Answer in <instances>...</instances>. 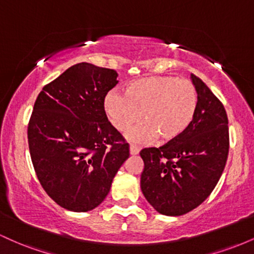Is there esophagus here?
Instances as JSON below:
<instances>
[{
	"mask_svg": "<svg viewBox=\"0 0 254 254\" xmlns=\"http://www.w3.org/2000/svg\"><path fill=\"white\" fill-rule=\"evenodd\" d=\"M139 153V147L135 144H130V154L131 155H137Z\"/></svg>",
	"mask_w": 254,
	"mask_h": 254,
	"instance_id": "obj_1",
	"label": "esophagus"
}]
</instances>
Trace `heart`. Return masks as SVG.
Returning <instances> with one entry per match:
<instances>
[{
    "label": "heart",
    "instance_id": "heart-1",
    "mask_svg": "<svg viewBox=\"0 0 254 254\" xmlns=\"http://www.w3.org/2000/svg\"><path fill=\"white\" fill-rule=\"evenodd\" d=\"M198 94L188 80L173 76H149L127 83L124 97L111 92L104 101L110 123L124 132L139 119L141 127L131 130V141L149 142L157 136L161 142L177 139L190 127L196 117Z\"/></svg>",
    "mask_w": 254,
    "mask_h": 254
}]
</instances>
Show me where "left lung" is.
<instances>
[{
  "label": "left lung",
  "mask_w": 254,
  "mask_h": 254,
  "mask_svg": "<svg viewBox=\"0 0 254 254\" xmlns=\"http://www.w3.org/2000/svg\"><path fill=\"white\" fill-rule=\"evenodd\" d=\"M191 77L198 107L190 127L174 141L139 151L144 162L142 192L157 212L167 216H180L202 204L220 180L228 157L223 104L199 77Z\"/></svg>",
  "instance_id": "8db88e82"
}]
</instances>
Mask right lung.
<instances>
[{
	"mask_svg": "<svg viewBox=\"0 0 254 254\" xmlns=\"http://www.w3.org/2000/svg\"><path fill=\"white\" fill-rule=\"evenodd\" d=\"M117 76L113 69L77 63L45 84L34 103L27 127L32 164L44 190L64 209L97 208L130 155L104 109Z\"/></svg>",
	"mask_w": 254,
	"mask_h": 254,
	"instance_id": "1",
	"label": "right lung"
}]
</instances>
